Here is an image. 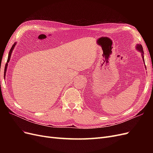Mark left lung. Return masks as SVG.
Returning a JSON list of instances; mask_svg holds the SVG:
<instances>
[{"instance_id":"obj_1","label":"left lung","mask_w":153,"mask_h":153,"mask_svg":"<svg viewBox=\"0 0 153 153\" xmlns=\"http://www.w3.org/2000/svg\"><path fill=\"white\" fill-rule=\"evenodd\" d=\"M137 50H139L141 53H142V58H143V61H144V59H143V48H142V46L141 45H137Z\"/></svg>"}]
</instances>
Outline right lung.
<instances>
[{
    "label": "right lung",
    "mask_w": 153,
    "mask_h": 153,
    "mask_svg": "<svg viewBox=\"0 0 153 153\" xmlns=\"http://www.w3.org/2000/svg\"><path fill=\"white\" fill-rule=\"evenodd\" d=\"M16 45V43H14V45L12 46V47L11 48L10 50V52H9V55H8V58H7V63L6 64L5 66V73H6V68H7V63L9 62V61H10V58H11V53H12V52H13V50L14 49V48H15Z\"/></svg>",
    "instance_id": "add662e5"
}]
</instances>
